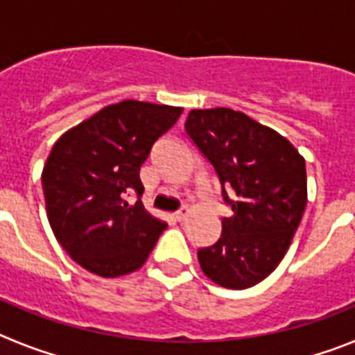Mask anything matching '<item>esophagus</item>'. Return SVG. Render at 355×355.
<instances>
[{
  "instance_id": "34e87169",
  "label": "esophagus",
  "mask_w": 355,
  "mask_h": 355,
  "mask_svg": "<svg viewBox=\"0 0 355 355\" xmlns=\"http://www.w3.org/2000/svg\"><path fill=\"white\" fill-rule=\"evenodd\" d=\"M188 213H190V211H188L187 206H183V208L178 209V211L174 213V218H175V220H178V222H183L184 218H187V216H188Z\"/></svg>"
}]
</instances>
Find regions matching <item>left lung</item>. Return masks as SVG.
I'll use <instances>...</instances> for the list:
<instances>
[{"label":"left lung","instance_id":"1","mask_svg":"<svg viewBox=\"0 0 355 355\" xmlns=\"http://www.w3.org/2000/svg\"><path fill=\"white\" fill-rule=\"evenodd\" d=\"M184 130L233 209L215 245L197 252L200 268L213 283L245 290L275 270L293 240L307 202L306 162L277 131L231 108L192 110Z\"/></svg>","mask_w":355,"mask_h":355}]
</instances>
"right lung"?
<instances>
[{
    "instance_id": "1",
    "label": "right lung",
    "mask_w": 355,
    "mask_h": 355,
    "mask_svg": "<svg viewBox=\"0 0 355 355\" xmlns=\"http://www.w3.org/2000/svg\"><path fill=\"white\" fill-rule=\"evenodd\" d=\"M183 114L126 99L105 106L56 140L42 171L48 220L78 265L101 277L139 270L167 224L146 211L140 167ZM137 193L131 205L127 197Z\"/></svg>"
}]
</instances>
